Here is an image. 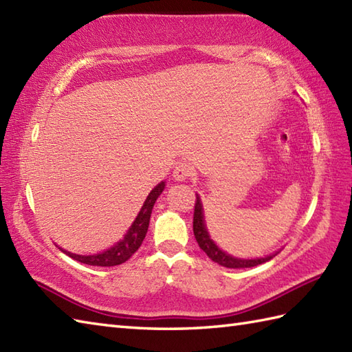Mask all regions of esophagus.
<instances>
[{
    "instance_id": "esophagus-1",
    "label": "esophagus",
    "mask_w": 352,
    "mask_h": 352,
    "mask_svg": "<svg viewBox=\"0 0 352 352\" xmlns=\"http://www.w3.org/2000/svg\"><path fill=\"white\" fill-rule=\"evenodd\" d=\"M194 175V167L190 161H179L173 171V177L176 181H185Z\"/></svg>"
}]
</instances>
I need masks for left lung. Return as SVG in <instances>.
<instances>
[{
	"label": "left lung",
	"instance_id": "8db88e82",
	"mask_svg": "<svg viewBox=\"0 0 352 352\" xmlns=\"http://www.w3.org/2000/svg\"><path fill=\"white\" fill-rule=\"evenodd\" d=\"M192 230H194V236H196V241L199 247L208 254L210 261L217 262L218 265L226 268H252L256 267V265H261L271 261L276 254H270L267 257H259V259H238V257H233L228 253H224L223 250L218 248L215 245V242L210 239L209 233L206 230L205 226V218H203V208H201V201L199 194H196V206H194V218H192Z\"/></svg>",
	"mask_w": 352,
	"mask_h": 352
}]
</instances>
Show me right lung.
Masks as SVG:
<instances>
[{
  "label": "right lung",
  "instance_id": "1",
  "mask_svg": "<svg viewBox=\"0 0 352 352\" xmlns=\"http://www.w3.org/2000/svg\"><path fill=\"white\" fill-rule=\"evenodd\" d=\"M166 188V182H161L155 186V188L149 192L147 196L144 205L140 210L135 221L132 223L129 230L126 232V235L123 236L117 242L116 245L111 248L105 250L102 253L98 254H90V256H81V254H74L70 252H66V250L60 248L61 252L66 253L69 257L72 259L85 263V265H93V267H116V265H120L123 262H126L129 257L134 254L140 245L143 244V239L147 233V229H149V221H151V214L156 199L160 197V194Z\"/></svg>",
  "mask_w": 352,
  "mask_h": 352
}]
</instances>
